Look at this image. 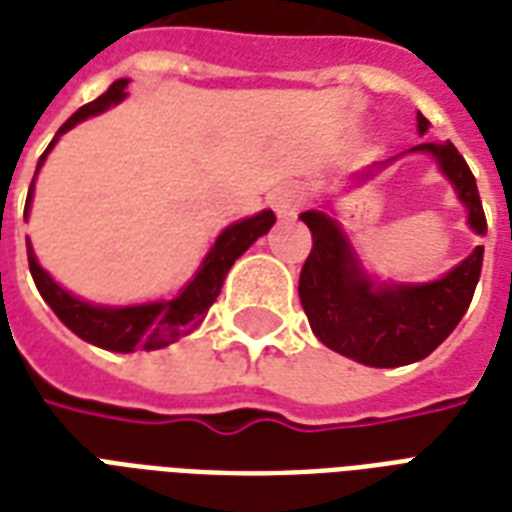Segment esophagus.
<instances>
[{
	"mask_svg": "<svg viewBox=\"0 0 512 512\" xmlns=\"http://www.w3.org/2000/svg\"><path fill=\"white\" fill-rule=\"evenodd\" d=\"M272 207H275V213H278L280 218H288V215H294L299 207H302V199H299V194L294 188H283V191H278V194L272 197Z\"/></svg>",
	"mask_w": 512,
	"mask_h": 512,
	"instance_id": "esophagus-1",
	"label": "esophagus"
}]
</instances>
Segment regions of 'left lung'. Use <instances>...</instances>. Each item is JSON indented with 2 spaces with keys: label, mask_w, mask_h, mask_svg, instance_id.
<instances>
[{
  "label": "left lung",
  "mask_w": 512,
  "mask_h": 512,
  "mask_svg": "<svg viewBox=\"0 0 512 512\" xmlns=\"http://www.w3.org/2000/svg\"><path fill=\"white\" fill-rule=\"evenodd\" d=\"M416 121L418 134L429 132L424 115L418 113ZM407 153H426L437 161L459 202L467 207L470 229L483 237L486 215L475 175L456 145L451 140L421 142ZM394 159L361 169L351 175V183L375 178V172ZM302 221L313 232V251L299 275V299L310 329L326 348L367 367H405L426 359L467 313L483 267V245L443 278L429 283H394L372 278L364 270L351 237L332 210H307Z\"/></svg>",
  "instance_id": "obj_1"
}]
</instances>
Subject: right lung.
<instances>
[{"mask_svg":"<svg viewBox=\"0 0 512 512\" xmlns=\"http://www.w3.org/2000/svg\"><path fill=\"white\" fill-rule=\"evenodd\" d=\"M126 86H129L126 78L115 80L105 94L96 96L94 102L80 107L78 113L72 115L67 124L56 132L51 145L45 148V153L37 161V172L42 169V164L48 159V153L53 151V145L59 142L61 134H67L72 126H78L80 121H86L91 115L105 113L118 102H124ZM37 172H34V178H37ZM32 197L34 180L29 186L23 218H29ZM272 224H275L272 210H261L251 218H240V221L229 224L224 232L215 237L210 251L205 253V259L199 264V270L191 275V280L180 288L175 297L140 302V305H96V302L75 297L51 278V272L42 270L29 237H26V253H29V270H32L34 286H37L40 297L48 302L53 313L59 315V321L67 326L69 332H75L80 340H86L96 348H105V351H159V348H167L169 343H178L180 337H186L194 326L205 321L207 310L215 302V297L221 294L226 272L232 270L234 261L240 259L261 234L270 232Z\"/></svg>","mask_w":512,"mask_h":512,"instance_id":"1","label":"right lung"}]
</instances>
